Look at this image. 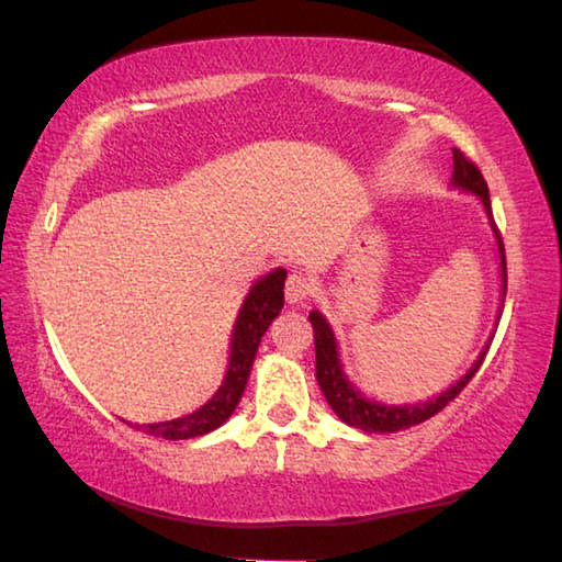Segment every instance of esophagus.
<instances>
[{"instance_id":"1","label":"esophagus","mask_w":562,"mask_h":562,"mask_svg":"<svg viewBox=\"0 0 562 562\" xmlns=\"http://www.w3.org/2000/svg\"><path fill=\"white\" fill-rule=\"evenodd\" d=\"M312 294V280L304 272H292L284 284V296L290 304H302Z\"/></svg>"}]
</instances>
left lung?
Wrapping results in <instances>:
<instances>
[{
  "mask_svg": "<svg viewBox=\"0 0 562 562\" xmlns=\"http://www.w3.org/2000/svg\"><path fill=\"white\" fill-rule=\"evenodd\" d=\"M450 187L453 190H460L465 194H475L482 202V212L487 216V224L492 228L494 244H497V256H499V280H502V290H499V312L497 318L502 316V306H504V294H507V260H504V246H502V236L497 226H494L492 218V204H490V190L487 182L482 178V172L472 165L463 153L453 148V175H450ZM310 322L314 328V348H316V382L322 387L324 397L331 406L334 414L340 422L358 428V431L366 434H397L404 431V428H412L416 424H422L426 419H431L434 414L443 409L448 402H453L460 392H463L465 384L475 378V372L480 370L482 360H485L492 336L487 338V344L482 346L477 358L472 360V366L465 370V375H460L450 384L448 390L434 394L426 402H414V404H384L372 397H366L353 382L348 380L344 362H340V350H338V340L328 318L314 310L310 312Z\"/></svg>",
  "mask_w": 562,
  "mask_h": 562,
  "instance_id": "8db88e82",
  "label": "left lung"
}]
</instances>
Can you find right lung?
<instances>
[{
	"label": "right lung",
	"mask_w": 562,
	"mask_h": 562,
	"mask_svg": "<svg viewBox=\"0 0 562 562\" xmlns=\"http://www.w3.org/2000/svg\"><path fill=\"white\" fill-rule=\"evenodd\" d=\"M284 280H288V270L274 268L268 274H262L260 280L252 282V288L248 290L246 300L238 310L234 331H231L226 375L212 400L204 402L200 409L192 414L178 416V419L131 426L156 438H168V441L196 438L214 431L218 426H224L231 419V414L236 412L240 397H244L260 338L266 336L270 324L274 322V316H278L284 306Z\"/></svg>",
	"instance_id": "right-lung-1"
}]
</instances>
